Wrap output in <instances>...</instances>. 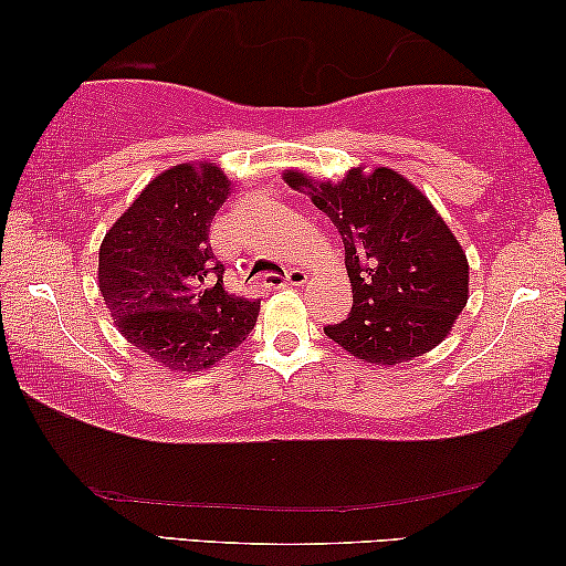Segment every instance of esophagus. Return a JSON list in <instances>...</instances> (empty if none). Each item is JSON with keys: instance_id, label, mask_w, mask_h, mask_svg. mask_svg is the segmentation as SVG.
Instances as JSON below:
<instances>
[{"instance_id": "obj_1", "label": "esophagus", "mask_w": 566, "mask_h": 566, "mask_svg": "<svg viewBox=\"0 0 566 566\" xmlns=\"http://www.w3.org/2000/svg\"><path fill=\"white\" fill-rule=\"evenodd\" d=\"M305 271H301V268H291L289 273H285L283 277L275 275V273H265L263 275V285L265 289H281V285H303L305 283Z\"/></svg>"}]
</instances>
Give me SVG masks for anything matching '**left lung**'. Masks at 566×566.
<instances>
[{"label": "left lung", "mask_w": 566, "mask_h": 566, "mask_svg": "<svg viewBox=\"0 0 566 566\" xmlns=\"http://www.w3.org/2000/svg\"><path fill=\"white\" fill-rule=\"evenodd\" d=\"M285 182L308 190L346 248L354 305L326 336L376 366L441 344L469 301V263L429 198L388 168L350 170L338 185L289 170Z\"/></svg>", "instance_id": "1"}]
</instances>
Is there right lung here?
Returning a JSON list of instances; mask_svg holds the SVG:
<instances>
[{
	"label": "right lung",
	"mask_w": 566,
	"mask_h": 566,
	"mask_svg": "<svg viewBox=\"0 0 566 566\" xmlns=\"http://www.w3.org/2000/svg\"><path fill=\"white\" fill-rule=\"evenodd\" d=\"M230 192L216 165H175L147 185L99 245V291L129 344L172 370H202L253 331L261 301L222 289L210 222Z\"/></svg>",
	"instance_id": "1"
}]
</instances>
